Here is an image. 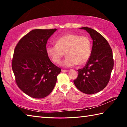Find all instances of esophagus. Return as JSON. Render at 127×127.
<instances>
[{
    "label": "esophagus",
    "instance_id": "1",
    "mask_svg": "<svg viewBox=\"0 0 127 127\" xmlns=\"http://www.w3.org/2000/svg\"><path fill=\"white\" fill-rule=\"evenodd\" d=\"M62 72H68V70H64V69H62Z\"/></svg>",
    "mask_w": 127,
    "mask_h": 127
}]
</instances>
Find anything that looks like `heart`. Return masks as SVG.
I'll return each mask as SVG.
<instances>
[{"instance_id": "b5f03b06", "label": "heart", "mask_w": 127, "mask_h": 127, "mask_svg": "<svg viewBox=\"0 0 127 127\" xmlns=\"http://www.w3.org/2000/svg\"><path fill=\"white\" fill-rule=\"evenodd\" d=\"M55 43V46L47 47L46 54L54 63L59 64L65 53L66 57L61 63L64 67L82 65L91 56L92 43L87 36L69 33L57 38Z\"/></svg>"}]
</instances>
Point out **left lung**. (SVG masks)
<instances>
[{"label": "left lung", "mask_w": 127, "mask_h": 127, "mask_svg": "<svg viewBox=\"0 0 127 127\" xmlns=\"http://www.w3.org/2000/svg\"><path fill=\"white\" fill-rule=\"evenodd\" d=\"M93 40L91 54L86 65L77 70L74 83L79 91L91 95L101 91L110 80L114 66L112 50L107 40L94 29L84 27Z\"/></svg>", "instance_id": "1"}]
</instances>
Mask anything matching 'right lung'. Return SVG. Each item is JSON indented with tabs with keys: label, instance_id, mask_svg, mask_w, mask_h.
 <instances>
[{
	"label": "right lung",
	"instance_id": "1",
	"mask_svg": "<svg viewBox=\"0 0 127 127\" xmlns=\"http://www.w3.org/2000/svg\"><path fill=\"white\" fill-rule=\"evenodd\" d=\"M57 30H32L15 48L12 66L16 83L31 97L42 98L49 95L61 72L50 61L46 51L48 40Z\"/></svg>",
	"mask_w": 127,
	"mask_h": 127
}]
</instances>
